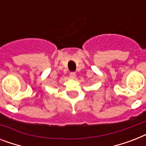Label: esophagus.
Instances as JSON below:
<instances>
[{
    "mask_svg": "<svg viewBox=\"0 0 146 146\" xmlns=\"http://www.w3.org/2000/svg\"><path fill=\"white\" fill-rule=\"evenodd\" d=\"M70 77L71 79H74V78L76 77V73L72 72V73H70Z\"/></svg>",
    "mask_w": 146,
    "mask_h": 146,
    "instance_id": "obj_1",
    "label": "esophagus"
}]
</instances>
